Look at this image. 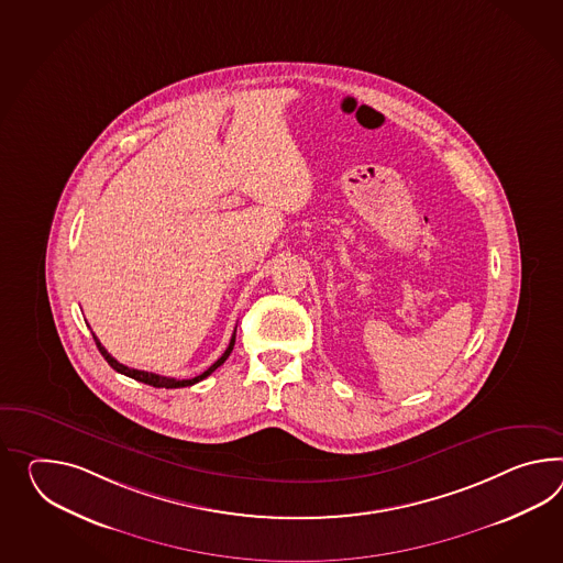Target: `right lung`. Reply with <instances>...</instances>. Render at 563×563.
I'll use <instances>...</instances> for the list:
<instances>
[{"label": "right lung", "mask_w": 563, "mask_h": 563, "mask_svg": "<svg viewBox=\"0 0 563 563\" xmlns=\"http://www.w3.org/2000/svg\"><path fill=\"white\" fill-rule=\"evenodd\" d=\"M93 340H96L97 347H99V352H101V356L108 360V364H110L111 368L115 372H120V374H124V376H130V378H134V380H140V383L151 384L154 388H183V386H192V384L201 383L203 378H207L211 372L218 371L221 364L228 360V356L232 354L233 343H235V331H233L232 340H230V345L225 347V352L221 354L220 360L218 362H213L209 368H207L203 374H199V376H195V378H189V380H177V378H170V376H161V374H154V372H144L136 371V368H128L124 364H120L115 357L108 354V350L101 345V342L97 340L96 333H93Z\"/></svg>", "instance_id": "right-lung-1"}]
</instances>
